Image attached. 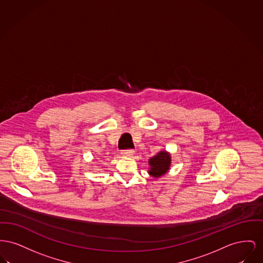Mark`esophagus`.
<instances>
[{"mask_svg":"<svg viewBox=\"0 0 263 263\" xmlns=\"http://www.w3.org/2000/svg\"><path fill=\"white\" fill-rule=\"evenodd\" d=\"M122 154L125 156H132L135 154V151L134 149H125L122 152Z\"/></svg>","mask_w":263,"mask_h":263,"instance_id":"esophagus-1","label":"esophagus"}]
</instances>
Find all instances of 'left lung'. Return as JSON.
Masks as SVG:
<instances>
[{
  "mask_svg": "<svg viewBox=\"0 0 263 263\" xmlns=\"http://www.w3.org/2000/svg\"><path fill=\"white\" fill-rule=\"evenodd\" d=\"M170 155L166 152H160L149 159V174L154 177H160L165 174L170 167Z\"/></svg>",
  "mask_w": 263,
  "mask_h": 263,
  "instance_id": "left-lung-1",
  "label": "left lung"
}]
</instances>
